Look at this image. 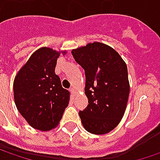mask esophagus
I'll return each instance as SVG.
<instances>
[{
  "label": "esophagus",
  "mask_w": 160,
  "mask_h": 160,
  "mask_svg": "<svg viewBox=\"0 0 160 160\" xmlns=\"http://www.w3.org/2000/svg\"><path fill=\"white\" fill-rule=\"evenodd\" d=\"M69 90H70L71 94H72L73 96H75L76 94H77V90L75 89V87H71Z\"/></svg>",
  "instance_id": "1"
}]
</instances>
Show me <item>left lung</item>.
<instances>
[{
	"label": "left lung",
	"mask_w": 160,
	"mask_h": 160,
	"mask_svg": "<svg viewBox=\"0 0 160 160\" xmlns=\"http://www.w3.org/2000/svg\"><path fill=\"white\" fill-rule=\"evenodd\" d=\"M72 55L85 73V95L88 106L79 116L86 131L104 134L122 119L130 85L127 67L113 48L94 42L73 50Z\"/></svg>",
	"instance_id": "1"
}]
</instances>
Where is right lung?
Instances as JSON below:
<instances>
[{
  "label": "right lung",
  "mask_w": 160,
  "mask_h": 160,
  "mask_svg": "<svg viewBox=\"0 0 160 160\" xmlns=\"http://www.w3.org/2000/svg\"><path fill=\"white\" fill-rule=\"evenodd\" d=\"M59 53L47 47L37 50L18 71L13 83L18 110L40 131L58 126L69 102L70 92L62 87L55 74Z\"/></svg>",
  "instance_id": "1"
}]
</instances>
